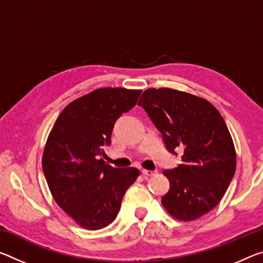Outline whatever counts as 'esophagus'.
<instances>
[{
    "mask_svg": "<svg viewBox=\"0 0 263 263\" xmlns=\"http://www.w3.org/2000/svg\"><path fill=\"white\" fill-rule=\"evenodd\" d=\"M157 171H149V170H141V174L144 177H151L153 174H156Z\"/></svg>",
    "mask_w": 263,
    "mask_h": 263,
    "instance_id": "esophagus-1",
    "label": "esophagus"
}]
</instances>
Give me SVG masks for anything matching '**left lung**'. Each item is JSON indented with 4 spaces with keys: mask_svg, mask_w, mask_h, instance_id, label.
I'll list each match as a JSON object with an SVG mask.
<instances>
[{
    "mask_svg": "<svg viewBox=\"0 0 263 263\" xmlns=\"http://www.w3.org/2000/svg\"><path fill=\"white\" fill-rule=\"evenodd\" d=\"M161 132L166 148L182 149V164L165 170L170 190L162 206L178 220L192 221L213 210L226 193L236 168V153L220 112L182 91L147 89L138 102Z\"/></svg>",
    "mask_w": 263,
    "mask_h": 263,
    "instance_id": "1",
    "label": "left lung"
}]
</instances>
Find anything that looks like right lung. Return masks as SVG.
I'll return each instance as SVG.
<instances>
[{"instance_id":"right-lung-1","label":"right lung","mask_w":263,"mask_h":263,"mask_svg":"<svg viewBox=\"0 0 263 263\" xmlns=\"http://www.w3.org/2000/svg\"><path fill=\"white\" fill-rule=\"evenodd\" d=\"M141 90L103 87L69 104L45 144L42 167L57 205L79 226L96 231L114 221L135 167L115 168L103 158L117 119L137 104Z\"/></svg>"}]
</instances>
